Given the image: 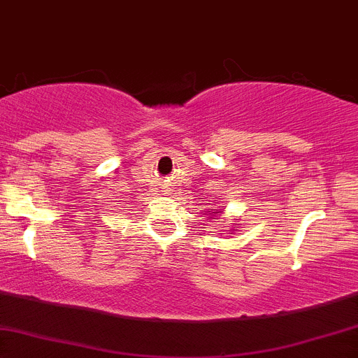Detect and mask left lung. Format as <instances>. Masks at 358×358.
Returning <instances> with one entry per match:
<instances>
[{
  "label": "left lung",
  "mask_w": 358,
  "mask_h": 358,
  "mask_svg": "<svg viewBox=\"0 0 358 358\" xmlns=\"http://www.w3.org/2000/svg\"><path fill=\"white\" fill-rule=\"evenodd\" d=\"M215 213H217V212H215Z\"/></svg>",
  "instance_id": "obj_1"
}]
</instances>
